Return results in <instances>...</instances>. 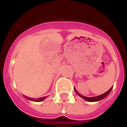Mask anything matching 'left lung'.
Listing matches in <instances>:
<instances>
[{
  "mask_svg": "<svg viewBox=\"0 0 127 127\" xmlns=\"http://www.w3.org/2000/svg\"><path fill=\"white\" fill-rule=\"evenodd\" d=\"M112 89H113V87H111V88H110V89L107 92H106L105 93H104V94H102V95H98V96H97V97H85V96H83V95H81L80 94H79V93L77 92V91L76 90V88H74V90H75V92H76V94L79 95V97H81V98H83V99H85V100H86V101H88V102H97V101H99V100H100L103 99V98H105V97H107V95H109V94L111 92V91L112 90Z\"/></svg>",
  "mask_w": 127,
  "mask_h": 127,
  "instance_id": "obj_1",
  "label": "left lung"
}]
</instances>
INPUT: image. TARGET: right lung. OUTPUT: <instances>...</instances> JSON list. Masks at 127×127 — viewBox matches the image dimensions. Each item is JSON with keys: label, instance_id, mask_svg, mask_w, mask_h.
Listing matches in <instances>:
<instances>
[{"label": "right lung", "instance_id": "right-lung-1", "mask_svg": "<svg viewBox=\"0 0 127 127\" xmlns=\"http://www.w3.org/2000/svg\"><path fill=\"white\" fill-rule=\"evenodd\" d=\"M26 98H27V99L30 100H32V101H34V102H41V101H42V100H43L44 99H45V98H46V97H41V98H38V99H33V98H29V97H26Z\"/></svg>", "mask_w": 127, "mask_h": 127}]
</instances>
